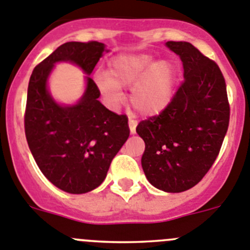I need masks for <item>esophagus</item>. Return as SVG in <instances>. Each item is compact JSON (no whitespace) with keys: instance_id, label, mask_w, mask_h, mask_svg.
<instances>
[{"instance_id":"34e87169","label":"esophagus","mask_w":250,"mask_h":250,"mask_svg":"<svg viewBox=\"0 0 250 250\" xmlns=\"http://www.w3.org/2000/svg\"><path fill=\"white\" fill-rule=\"evenodd\" d=\"M136 125H137V121L135 120L134 118H130L129 119V127H130V131H131V134H135V131H136Z\"/></svg>"}]
</instances>
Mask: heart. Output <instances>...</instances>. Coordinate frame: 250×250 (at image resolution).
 <instances>
[{
    "mask_svg": "<svg viewBox=\"0 0 250 250\" xmlns=\"http://www.w3.org/2000/svg\"><path fill=\"white\" fill-rule=\"evenodd\" d=\"M95 83L110 99L121 97L120 85L134 86L131 104L143 115L164 111L173 97L176 69L167 61L147 53L123 54L110 63L109 73L98 72Z\"/></svg>",
    "mask_w": 250,
    "mask_h": 250,
    "instance_id": "obj_1",
    "label": "heart"
}]
</instances>
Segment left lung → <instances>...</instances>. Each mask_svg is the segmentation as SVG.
I'll return each mask as SVG.
<instances>
[{"label":"left lung","instance_id":"8db88e82","mask_svg":"<svg viewBox=\"0 0 250 250\" xmlns=\"http://www.w3.org/2000/svg\"><path fill=\"white\" fill-rule=\"evenodd\" d=\"M183 65L185 80L159 115L139 123L141 157L148 182L177 193L196 186L218 156L229 125L227 85L217 63L188 42L168 41Z\"/></svg>","mask_w":250,"mask_h":250}]
</instances>
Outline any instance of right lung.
I'll list each match as a JSON object with an SVG mask.
<instances>
[{"instance_id": "right-lung-1", "label": "right lung", "mask_w": 250, "mask_h": 250, "mask_svg": "<svg viewBox=\"0 0 250 250\" xmlns=\"http://www.w3.org/2000/svg\"><path fill=\"white\" fill-rule=\"evenodd\" d=\"M104 43L67 42L33 69L27 91L24 132L43 175L68 193H86L102 185L110 164L130 135L127 116L113 113L98 100L90 77L86 90L73 106H61L47 90V78L57 62L78 64L93 72Z\"/></svg>"}]
</instances>
